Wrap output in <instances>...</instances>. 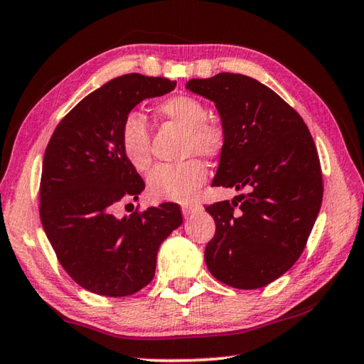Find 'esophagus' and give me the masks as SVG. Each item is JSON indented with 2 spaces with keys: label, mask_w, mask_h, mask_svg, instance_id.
I'll list each match as a JSON object with an SVG mask.
<instances>
[{
  "label": "esophagus",
  "mask_w": 364,
  "mask_h": 364,
  "mask_svg": "<svg viewBox=\"0 0 364 364\" xmlns=\"http://www.w3.org/2000/svg\"><path fill=\"white\" fill-rule=\"evenodd\" d=\"M200 205L199 204H184L183 207H181V210H183V215H184V218H188V217H191V215L193 213H196L197 210H200Z\"/></svg>",
  "instance_id": "obj_1"
}]
</instances>
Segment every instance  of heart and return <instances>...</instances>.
<instances>
[{"label": "heart", "mask_w": 364, "mask_h": 364, "mask_svg": "<svg viewBox=\"0 0 364 364\" xmlns=\"http://www.w3.org/2000/svg\"><path fill=\"white\" fill-rule=\"evenodd\" d=\"M160 119L183 130L181 157L176 165H160L147 178V191L154 200L191 202L207 180V167L200 159L217 160L225 151L226 130L221 122L207 115L205 104L189 95H175L156 106ZM122 152L134 170L144 173L152 165L151 132L138 112L123 117L119 132Z\"/></svg>", "instance_id": "obj_1"}]
</instances>
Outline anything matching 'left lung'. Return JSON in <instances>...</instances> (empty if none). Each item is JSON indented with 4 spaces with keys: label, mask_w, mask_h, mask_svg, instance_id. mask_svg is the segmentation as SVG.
I'll list each match as a JSON object with an SVG mask.
<instances>
[{
    "label": "left lung",
    "mask_w": 364,
    "mask_h": 364,
    "mask_svg": "<svg viewBox=\"0 0 364 364\" xmlns=\"http://www.w3.org/2000/svg\"><path fill=\"white\" fill-rule=\"evenodd\" d=\"M186 88L215 102L226 130L212 184L245 189L205 207L217 226L207 268L226 286H268L299 260L321 208L315 141L297 110L254 78L223 72Z\"/></svg>",
    "instance_id": "obj_1"
}]
</instances>
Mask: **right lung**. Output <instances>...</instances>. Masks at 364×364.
Segmentation results:
<instances>
[{
    "label": "right lung",
    "instance_id": "obj_1",
    "mask_svg": "<svg viewBox=\"0 0 364 364\" xmlns=\"http://www.w3.org/2000/svg\"><path fill=\"white\" fill-rule=\"evenodd\" d=\"M162 77L127 73L83 97L54 130L43 157L40 218L59 263L86 291L125 297L149 284L160 244L183 223L180 205L115 217L138 199L143 178L123 156V117L146 97L175 90Z\"/></svg>",
    "mask_w": 364,
    "mask_h": 364
}]
</instances>
